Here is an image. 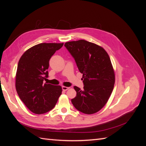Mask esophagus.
<instances>
[{
	"label": "esophagus",
	"mask_w": 146,
	"mask_h": 146,
	"mask_svg": "<svg viewBox=\"0 0 146 146\" xmlns=\"http://www.w3.org/2000/svg\"><path fill=\"white\" fill-rule=\"evenodd\" d=\"M69 87H66V86H62V90H63V91H67V90H69Z\"/></svg>",
	"instance_id": "obj_1"
}]
</instances>
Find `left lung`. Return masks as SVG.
Wrapping results in <instances>:
<instances>
[{
	"label": "left lung",
	"mask_w": 146,
	"mask_h": 146,
	"mask_svg": "<svg viewBox=\"0 0 146 146\" xmlns=\"http://www.w3.org/2000/svg\"><path fill=\"white\" fill-rule=\"evenodd\" d=\"M64 46L83 74V90L74 86L77 95L71 100L73 105L85 114L98 112L107 104L115 82L108 54L104 48L83 39L67 42Z\"/></svg>",
	"instance_id": "left-lung-1"
}]
</instances>
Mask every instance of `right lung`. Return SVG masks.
Returning <instances> with one entry per match:
<instances>
[{"label": "right lung", "mask_w": 146, "mask_h": 146, "mask_svg": "<svg viewBox=\"0 0 146 146\" xmlns=\"http://www.w3.org/2000/svg\"><path fill=\"white\" fill-rule=\"evenodd\" d=\"M63 43H41L21 56L16 74V89L31 111L40 114L54 108L61 94V86L44 83L48 77L49 60Z\"/></svg>", "instance_id": "obj_1"}]
</instances>
